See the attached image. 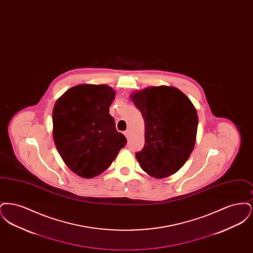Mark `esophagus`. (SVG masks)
<instances>
[{
  "label": "esophagus",
  "mask_w": 253,
  "mask_h": 253,
  "mask_svg": "<svg viewBox=\"0 0 253 253\" xmlns=\"http://www.w3.org/2000/svg\"><path fill=\"white\" fill-rule=\"evenodd\" d=\"M124 134H125V136L129 139V138H130V136H131V130H127V131H125V132H124Z\"/></svg>",
  "instance_id": "obj_1"
}]
</instances>
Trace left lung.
<instances>
[{
	"label": "left lung",
	"instance_id": "8db88e82",
	"mask_svg": "<svg viewBox=\"0 0 253 253\" xmlns=\"http://www.w3.org/2000/svg\"><path fill=\"white\" fill-rule=\"evenodd\" d=\"M145 123V144L135 154L140 167L155 178L175 173L193 152L198 125L190 98L172 86H152L131 94Z\"/></svg>",
	"mask_w": 253,
	"mask_h": 253
}]
</instances>
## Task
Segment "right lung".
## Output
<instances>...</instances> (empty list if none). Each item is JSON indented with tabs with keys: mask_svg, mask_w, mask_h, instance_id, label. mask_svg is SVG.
<instances>
[{
	"mask_svg": "<svg viewBox=\"0 0 253 253\" xmlns=\"http://www.w3.org/2000/svg\"><path fill=\"white\" fill-rule=\"evenodd\" d=\"M116 96L105 84H80L58 98L53 109V138L65 165L93 178L110 167L127 143L109 108Z\"/></svg>",
	"mask_w": 253,
	"mask_h": 253,
	"instance_id": "right-lung-1",
	"label": "right lung"
}]
</instances>
